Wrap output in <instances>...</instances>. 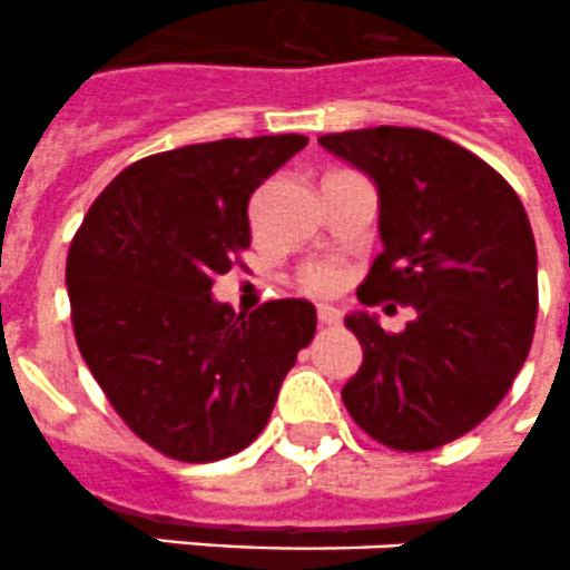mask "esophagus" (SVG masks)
<instances>
[{
	"mask_svg": "<svg viewBox=\"0 0 570 570\" xmlns=\"http://www.w3.org/2000/svg\"><path fill=\"white\" fill-rule=\"evenodd\" d=\"M342 322V315H338L336 307H330V304H318V324L322 327H336Z\"/></svg>",
	"mask_w": 570,
	"mask_h": 570,
	"instance_id": "1",
	"label": "esophagus"
}]
</instances>
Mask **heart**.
<instances>
[{
  "label": "heart",
  "mask_w": 570,
  "mask_h": 570,
  "mask_svg": "<svg viewBox=\"0 0 570 570\" xmlns=\"http://www.w3.org/2000/svg\"><path fill=\"white\" fill-rule=\"evenodd\" d=\"M298 284L309 295H333L342 289L344 269L333 261H313L298 272Z\"/></svg>",
  "instance_id": "b5f03b06"
}]
</instances>
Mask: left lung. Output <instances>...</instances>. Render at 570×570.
<instances>
[{
    "instance_id": "8db88e82",
    "label": "left lung",
    "mask_w": 570,
    "mask_h": 570,
    "mask_svg": "<svg viewBox=\"0 0 570 570\" xmlns=\"http://www.w3.org/2000/svg\"><path fill=\"white\" fill-rule=\"evenodd\" d=\"M318 145L380 190L385 248L358 301L417 313L403 333L367 313L344 318L362 344L344 409L396 452L452 443L504 400L533 342L537 243L524 205L499 170L438 132L371 127Z\"/></svg>"
}]
</instances>
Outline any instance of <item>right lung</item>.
I'll return each mask as SVG.
<instances>
[{"mask_svg": "<svg viewBox=\"0 0 570 570\" xmlns=\"http://www.w3.org/2000/svg\"><path fill=\"white\" fill-rule=\"evenodd\" d=\"M304 145L295 132L219 138L138 159L71 240L66 284L86 365L132 434L174 461L246 449L313 342L309 301L234 315L212 298L252 246V194Z\"/></svg>", "mask_w": 570, "mask_h": 570, "instance_id": "right-lung-1", "label": "right lung"}]
</instances>
